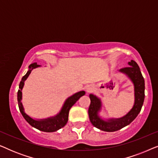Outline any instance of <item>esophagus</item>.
<instances>
[{
	"instance_id": "34e87169",
	"label": "esophagus",
	"mask_w": 158,
	"mask_h": 158,
	"mask_svg": "<svg viewBox=\"0 0 158 158\" xmlns=\"http://www.w3.org/2000/svg\"><path fill=\"white\" fill-rule=\"evenodd\" d=\"M93 90H94V87H93L92 85H88L87 88H86V91H87V93H90L93 91Z\"/></svg>"
}]
</instances>
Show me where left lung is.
I'll return each instance as SVG.
<instances>
[{
    "mask_svg": "<svg viewBox=\"0 0 158 158\" xmlns=\"http://www.w3.org/2000/svg\"><path fill=\"white\" fill-rule=\"evenodd\" d=\"M129 66L120 70L127 74L132 81L135 85V105L130 111L124 117L116 119H110L108 122L101 119L98 115L101 109V101L96 96L90 94V104L88 108V115L91 124L95 127L104 131H115L127 126L135 118L141 111L144 100V80L137 62L134 60L129 62Z\"/></svg>",
    "mask_w": 158,
    "mask_h": 158,
    "instance_id": "8db88e82",
    "label": "left lung"
}]
</instances>
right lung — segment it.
<instances>
[{
	"instance_id": "add662e5",
	"label": "right lung",
	"mask_w": 158,
	"mask_h": 158,
	"mask_svg": "<svg viewBox=\"0 0 158 158\" xmlns=\"http://www.w3.org/2000/svg\"><path fill=\"white\" fill-rule=\"evenodd\" d=\"M40 65L36 64V62H34L33 64H31L29 65V70L27 73L24 76L22 77L21 81L19 84V89L18 90V94H17V99H18V104L19 108L20 110V112L22 114L23 118L25 120L31 125V127H34V128L39 129V130L45 131V132H53V131H56L58 129H61L62 127L65 126L68 121V115H69V111H70V108L73 106V105L76 103V101L85 95V91H80L78 93L73 95V96L69 97L67 99L65 103L62 107L61 111L60 112L59 114L52 118H46L44 120H34L31 118L30 116L27 115L23 111V107L22 103L21 102V97H22V93H21V90H22L23 86L24 85V81L27 80V78L29 76L32 69L38 68Z\"/></svg>"
}]
</instances>
